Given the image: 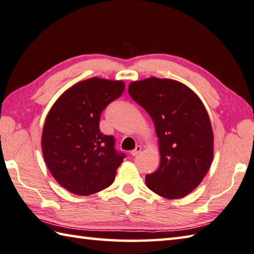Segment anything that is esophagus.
Instances as JSON below:
<instances>
[{
    "label": "esophagus",
    "mask_w": 254,
    "mask_h": 254,
    "mask_svg": "<svg viewBox=\"0 0 254 254\" xmlns=\"http://www.w3.org/2000/svg\"><path fill=\"white\" fill-rule=\"evenodd\" d=\"M141 151V147L140 146H136V148H134V150H132V151L130 152V154L132 157H136L137 154Z\"/></svg>",
    "instance_id": "esophagus-1"
}]
</instances>
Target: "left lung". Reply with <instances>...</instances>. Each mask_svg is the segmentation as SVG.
I'll return each mask as SVG.
<instances>
[{"instance_id": "obj_1", "label": "left lung", "mask_w": 254, "mask_h": 254, "mask_svg": "<svg viewBox=\"0 0 254 254\" xmlns=\"http://www.w3.org/2000/svg\"><path fill=\"white\" fill-rule=\"evenodd\" d=\"M132 100L153 121L160 167L146 175V185L164 198L185 197L205 178L214 158V133L200 98L189 86L148 77L128 86Z\"/></svg>"}]
</instances>
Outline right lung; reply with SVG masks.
I'll list each match as a JSON object with an SVG mask.
<instances>
[{"mask_svg":"<svg viewBox=\"0 0 254 254\" xmlns=\"http://www.w3.org/2000/svg\"><path fill=\"white\" fill-rule=\"evenodd\" d=\"M124 90L123 81L91 77L64 91L50 108L41 149L50 173L69 192L94 194L115 179L125 154L116 151L113 136L101 132L100 117Z\"/></svg>","mask_w":254,"mask_h":254,"instance_id":"right-lung-1","label":"right lung"}]
</instances>
